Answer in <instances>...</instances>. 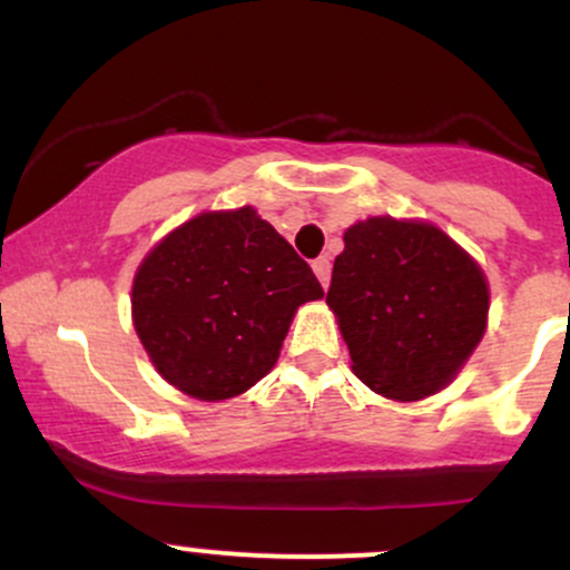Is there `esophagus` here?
Instances as JSON below:
<instances>
[{"mask_svg": "<svg viewBox=\"0 0 570 570\" xmlns=\"http://www.w3.org/2000/svg\"><path fill=\"white\" fill-rule=\"evenodd\" d=\"M313 273H316V278L322 281V286L326 289V286H330V273H332V265H330V259L326 257H318V259H313Z\"/></svg>", "mask_w": 570, "mask_h": 570, "instance_id": "obj_1", "label": "esophagus"}]
</instances>
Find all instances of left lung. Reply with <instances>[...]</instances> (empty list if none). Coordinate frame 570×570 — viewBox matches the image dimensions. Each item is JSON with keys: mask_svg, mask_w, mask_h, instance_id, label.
<instances>
[{"mask_svg": "<svg viewBox=\"0 0 570 570\" xmlns=\"http://www.w3.org/2000/svg\"><path fill=\"white\" fill-rule=\"evenodd\" d=\"M343 240L326 305L353 375L394 402L453 383L488 330V278L472 254L421 219L370 217Z\"/></svg>", "mask_w": 570, "mask_h": 570, "instance_id": "8db88e82", "label": "left lung"}]
</instances>
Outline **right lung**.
I'll return each mask as SVG.
<instances>
[{"instance_id":"obj_1","label":"right lung","mask_w":570,"mask_h":570,"mask_svg":"<svg viewBox=\"0 0 570 570\" xmlns=\"http://www.w3.org/2000/svg\"><path fill=\"white\" fill-rule=\"evenodd\" d=\"M324 289L252 206L203 212L149 248L130 316L153 367L181 394L222 402L263 381L299 305Z\"/></svg>"}]
</instances>
